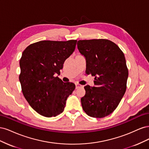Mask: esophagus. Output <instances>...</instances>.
<instances>
[{
	"label": "esophagus",
	"mask_w": 149,
	"mask_h": 149,
	"mask_svg": "<svg viewBox=\"0 0 149 149\" xmlns=\"http://www.w3.org/2000/svg\"><path fill=\"white\" fill-rule=\"evenodd\" d=\"M75 85H76V89H78V88H81V87H82L81 85H80V84H78V83L75 84Z\"/></svg>",
	"instance_id": "34e87169"
}]
</instances>
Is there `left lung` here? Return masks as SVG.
Returning a JSON list of instances; mask_svg holds the SVG:
<instances>
[{
    "mask_svg": "<svg viewBox=\"0 0 149 149\" xmlns=\"http://www.w3.org/2000/svg\"><path fill=\"white\" fill-rule=\"evenodd\" d=\"M77 45L86 61V73L95 77L94 86H84L83 109L93 118H104L116 109L125 92L128 69L124 55L106 39L79 40Z\"/></svg>",
    "mask_w": 149,
    "mask_h": 149,
    "instance_id": "8db88e82",
    "label": "left lung"
}]
</instances>
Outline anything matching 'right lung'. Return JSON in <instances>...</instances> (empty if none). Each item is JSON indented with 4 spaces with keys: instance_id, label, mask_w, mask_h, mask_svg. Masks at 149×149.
<instances>
[{
    "instance_id": "right-lung-1",
    "label": "right lung",
    "mask_w": 149,
    "mask_h": 149,
    "mask_svg": "<svg viewBox=\"0 0 149 149\" xmlns=\"http://www.w3.org/2000/svg\"><path fill=\"white\" fill-rule=\"evenodd\" d=\"M77 40H43L30 45L20 60L19 80L30 106L40 115L51 118L63 111L66 101L75 89L56 75L75 49Z\"/></svg>"
}]
</instances>
